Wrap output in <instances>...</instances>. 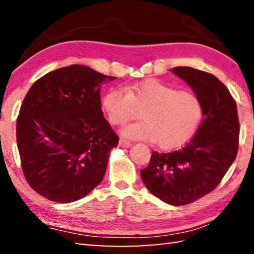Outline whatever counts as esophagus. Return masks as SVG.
Here are the masks:
<instances>
[{"mask_svg": "<svg viewBox=\"0 0 254 254\" xmlns=\"http://www.w3.org/2000/svg\"><path fill=\"white\" fill-rule=\"evenodd\" d=\"M131 145H132L131 142H128V141H127V139H124V138H120V141H119V146H120V147L127 148V147H130Z\"/></svg>", "mask_w": 254, "mask_h": 254, "instance_id": "esophagus-1", "label": "esophagus"}]
</instances>
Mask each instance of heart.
Segmentation results:
<instances>
[{"instance_id": "obj_1", "label": "heart", "mask_w": 254, "mask_h": 254, "mask_svg": "<svg viewBox=\"0 0 254 254\" xmlns=\"http://www.w3.org/2000/svg\"><path fill=\"white\" fill-rule=\"evenodd\" d=\"M102 110L115 126L138 116L142 120L124 127L122 135L156 141L161 148H175L187 142L202 120L203 106L191 91L180 90L159 79H147L115 87L102 98Z\"/></svg>"}]
</instances>
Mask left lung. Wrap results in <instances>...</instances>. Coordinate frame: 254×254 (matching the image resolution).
Segmentation results:
<instances>
[{
  "mask_svg": "<svg viewBox=\"0 0 254 254\" xmlns=\"http://www.w3.org/2000/svg\"><path fill=\"white\" fill-rule=\"evenodd\" d=\"M193 89L203 106V120L185 146L153 152L141 178L161 201L180 206L206 195L222 181L236 159L239 142L237 104L213 74L189 66L171 68Z\"/></svg>",
  "mask_w": 254,
  "mask_h": 254,
  "instance_id": "obj_1",
  "label": "left lung"
}]
</instances>
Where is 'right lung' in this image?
<instances>
[{"label": "right lung", "instance_id": "obj_1", "mask_svg": "<svg viewBox=\"0 0 254 254\" xmlns=\"http://www.w3.org/2000/svg\"><path fill=\"white\" fill-rule=\"evenodd\" d=\"M115 78L73 64L32 84L16 139L24 176L40 195L71 203L101 182L119 137L104 118L100 87Z\"/></svg>", "mask_w": 254, "mask_h": 254}]
</instances>
